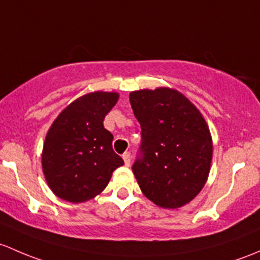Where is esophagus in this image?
Returning a JSON list of instances; mask_svg holds the SVG:
<instances>
[{
	"instance_id": "1",
	"label": "esophagus",
	"mask_w": 260,
	"mask_h": 260,
	"mask_svg": "<svg viewBox=\"0 0 260 260\" xmlns=\"http://www.w3.org/2000/svg\"><path fill=\"white\" fill-rule=\"evenodd\" d=\"M122 159H124L125 165H126V167H130V164H131V154H130L129 151L124 152V155H122Z\"/></svg>"
}]
</instances>
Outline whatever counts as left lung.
Returning a JSON list of instances; mask_svg holds the SVG:
<instances>
[{
	"label": "left lung",
	"mask_w": 260,
	"mask_h": 260,
	"mask_svg": "<svg viewBox=\"0 0 260 260\" xmlns=\"http://www.w3.org/2000/svg\"><path fill=\"white\" fill-rule=\"evenodd\" d=\"M141 126L133 173L143 194L157 207L188 204L207 183L213 143L200 111L179 91L159 87L129 96Z\"/></svg>",
	"instance_id": "obj_1"
}]
</instances>
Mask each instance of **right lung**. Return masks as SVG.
Wrapping results in <instances>:
<instances>
[{
    "instance_id": "obj_1",
    "label": "right lung",
    "mask_w": 260,
    "mask_h": 260,
    "mask_svg": "<svg viewBox=\"0 0 260 260\" xmlns=\"http://www.w3.org/2000/svg\"><path fill=\"white\" fill-rule=\"evenodd\" d=\"M117 92H96L71 103L51 125L42 170L50 189L61 199L82 203L100 194L124 160L112 150V134L104 119L117 103Z\"/></svg>"
}]
</instances>
